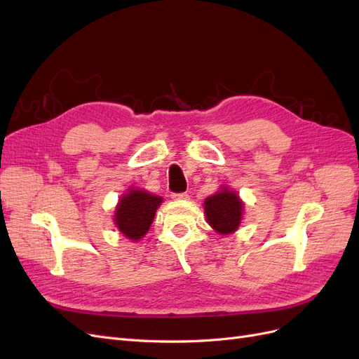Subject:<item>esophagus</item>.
<instances>
[{"label":"esophagus","instance_id":"1","mask_svg":"<svg viewBox=\"0 0 359 359\" xmlns=\"http://www.w3.org/2000/svg\"><path fill=\"white\" fill-rule=\"evenodd\" d=\"M189 198L187 193H173L172 194V199L173 201H186Z\"/></svg>","mask_w":359,"mask_h":359}]
</instances>
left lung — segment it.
I'll return each mask as SVG.
<instances>
[{
	"label": "left lung",
	"instance_id": "obj_1",
	"mask_svg": "<svg viewBox=\"0 0 359 359\" xmlns=\"http://www.w3.org/2000/svg\"><path fill=\"white\" fill-rule=\"evenodd\" d=\"M206 222L220 235L233 233L243 220L244 203L240 196L227 187H220L203 202Z\"/></svg>",
	"mask_w": 359,
	"mask_h": 359
}]
</instances>
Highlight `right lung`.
I'll return each mask as SVG.
<instances>
[{"label": "right lung", "mask_w": 359, "mask_h": 359, "mask_svg": "<svg viewBox=\"0 0 359 359\" xmlns=\"http://www.w3.org/2000/svg\"><path fill=\"white\" fill-rule=\"evenodd\" d=\"M163 198L145 190L128 189V193L119 198L115 208V224L124 236L132 241H139L154 220L156 211Z\"/></svg>", "instance_id": "right-lung-1"}]
</instances>
